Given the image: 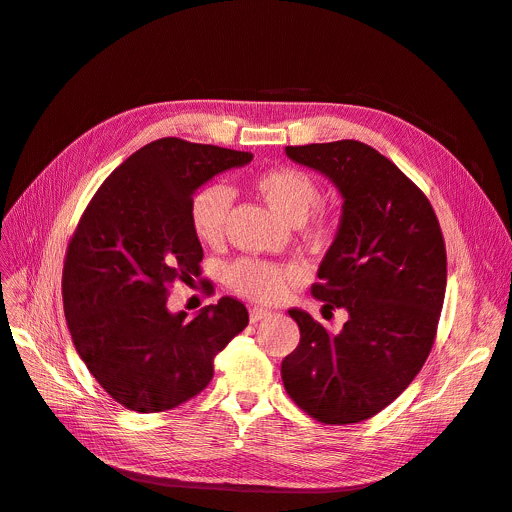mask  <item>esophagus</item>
I'll return each instance as SVG.
<instances>
[{"instance_id": "34e87169", "label": "esophagus", "mask_w": 512, "mask_h": 512, "mask_svg": "<svg viewBox=\"0 0 512 512\" xmlns=\"http://www.w3.org/2000/svg\"><path fill=\"white\" fill-rule=\"evenodd\" d=\"M270 315H272V311L261 309V307H253V309H251V321H253V324H257V321H261V319H265V317H270Z\"/></svg>"}]
</instances>
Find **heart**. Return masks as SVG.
I'll use <instances>...</instances> for the list:
<instances>
[{
	"mask_svg": "<svg viewBox=\"0 0 512 512\" xmlns=\"http://www.w3.org/2000/svg\"><path fill=\"white\" fill-rule=\"evenodd\" d=\"M253 191L290 224H299L305 238L317 245L332 240L336 224L326 211L313 209L321 191L315 178L294 166H278L251 178ZM230 209V193L222 184H205L188 201V226L207 247L220 245ZM307 278L299 263H274L257 257H240L226 270V284L236 294L257 303L282 301L294 284Z\"/></svg>",
	"mask_w": 512,
	"mask_h": 512,
	"instance_id": "obj_1",
	"label": "heart"
}]
</instances>
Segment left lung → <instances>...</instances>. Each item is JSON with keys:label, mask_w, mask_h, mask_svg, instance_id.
<instances>
[{"label": "left lung", "mask_w": 512, "mask_h": 512, "mask_svg": "<svg viewBox=\"0 0 512 512\" xmlns=\"http://www.w3.org/2000/svg\"><path fill=\"white\" fill-rule=\"evenodd\" d=\"M326 174L344 199L319 265L313 297L344 307L340 334L290 309L301 342L282 361V382L301 411L326 425L359 423L386 409L432 353L446 292V245L421 188L361 141L286 147Z\"/></svg>", "instance_id": "obj_1"}]
</instances>
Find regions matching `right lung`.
Wrapping results in <instances>:
<instances>
[{"label": "right lung", "instance_id": "obj_1", "mask_svg": "<svg viewBox=\"0 0 512 512\" xmlns=\"http://www.w3.org/2000/svg\"><path fill=\"white\" fill-rule=\"evenodd\" d=\"M251 159L249 151L159 139L122 161L80 215L62 272L66 324L93 378L128 411H170L203 392L213 357L249 324L232 297L195 319L166 303L174 282L199 276L203 259L188 201L203 182Z\"/></svg>", "mask_w": 512, "mask_h": 512}]
</instances>
